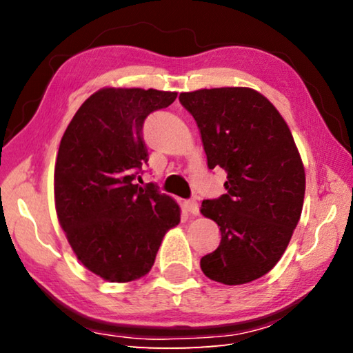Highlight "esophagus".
<instances>
[{
  "label": "esophagus",
  "mask_w": 353,
  "mask_h": 353,
  "mask_svg": "<svg viewBox=\"0 0 353 353\" xmlns=\"http://www.w3.org/2000/svg\"><path fill=\"white\" fill-rule=\"evenodd\" d=\"M183 207H185V210L190 212L191 214H199V204L194 199L185 201L183 202Z\"/></svg>",
  "instance_id": "34e87169"
}]
</instances>
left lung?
I'll return each mask as SVG.
<instances>
[{
  "label": "left lung",
  "mask_w": 353,
  "mask_h": 353,
  "mask_svg": "<svg viewBox=\"0 0 353 353\" xmlns=\"http://www.w3.org/2000/svg\"><path fill=\"white\" fill-rule=\"evenodd\" d=\"M179 101L198 124L208 168L227 171V193L201 205L221 232L201 270L219 283H249L277 265L301 219V154L279 110L252 88H202Z\"/></svg>",
  "instance_id": "left-lung-1"
}]
</instances>
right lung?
<instances>
[{
  "mask_svg": "<svg viewBox=\"0 0 353 353\" xmlns=\"http://www.w3.org/2000/svg\"><path fill=\"white\" fill-rule=\"evenodd\" d=\"M176 92L104 87L83 101L59 146L54 201L59 224L88 271L126 283L151 271L181 207L152 183L135 182L148 162L143 123L174 103Z\"/></svg>",
  "mask_w": 353,
  "mask_h": 353,
  "instance_id": "obj_1",
  "label": "right lung"
}]
</instances>
